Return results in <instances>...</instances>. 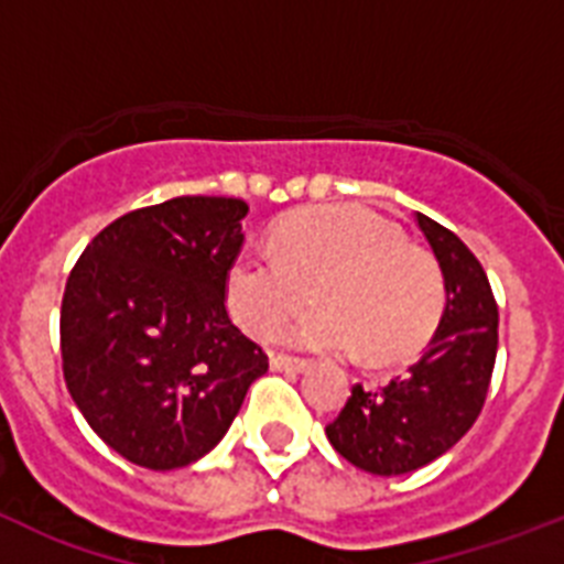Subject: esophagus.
<instances>
[{"mask_svg":"<svg viewBox=\"0 0 564 564\" xmlns=\"http://www.w3.org/2000/svg\"><path fill=\"white\" fill-rule=\"evenodd\" d=\"M311 361L305 358H291V356H271V370L273 372H305Z\"/></svg>","mask_w":564,"mask_h":564,"instance_id":"34e87169","label":"esophagus"}]
</instances>
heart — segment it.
Segmentation results:
<instances>
[{"label":"heart","instance_id":"b5f03b06","mask_svg":"<svg viewBox=\"0 0 564 564\" xmlns=\"http://www.w3.org/2000/svg\"><path fill=\"white\" fill-rule=\"evenodd\" d=\"M322 307L285 330L296 350L403 358L435 330L443 279L401 228L361 206H316L288 217L276 248H246L226 273L234 322L271 338L311 302Z\"/></svg>","mask_w":564,"mask_h":564}]
</instances>
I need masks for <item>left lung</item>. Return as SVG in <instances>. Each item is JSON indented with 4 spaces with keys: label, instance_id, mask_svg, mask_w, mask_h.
I'll return each mask as SVG.
<instances>
[{
    "label": "left lung",
    "instance_id": "left-lung-1",
    "mask_svg": "<svg viewBox=\"0 0 564 564\" xmlns=\"http://www.w3.org/2000/svg\"><path fill=\"white\" fill-rule=\"evenodd\" d=\"M443 273L441 322L430 347L381 390L352 387L327 426L333 449L370 475L395 477L437 460L477 421L497 358V302L477 257L457 234L415 214Z\"/></svg>",
    "mask_w": 564,
    "mask_h": 564
}]
</instances>
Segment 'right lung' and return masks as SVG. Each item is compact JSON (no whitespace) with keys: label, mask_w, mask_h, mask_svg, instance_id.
Wrapping results in <instances>:
<instances>
[{"label":"right lung","mask_w":564,"mask_h":564,"mask_svg":"<svg viewBox=\"0 0 564 564\" xmlns=\"http://www.w3.org/2000/svg\"><path fill=\"white\" fill-rule=\"evenodd\" d=\"M246 214L234 197L138 208L69 273L64 381L93 432L134 466L172 471L206 457L268 372L262 347L226 311Z\"/></svg>","instance_id":"right-lung-1"}]
</instances>
